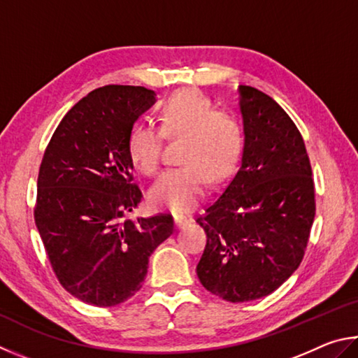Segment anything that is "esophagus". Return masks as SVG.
<instances>
[{"mask_svg": "<svg viewBox=\"0 0 358 358\" xmlns=\"http://www.w3.org/2000/svg\"><path fill=\"white\" fill-rule=\"evenodd\" d=\"M193 222V218L189 215H174V223H176V228L178 229H182L185 228L187 224H190Z\"/></svg>", "mask_w": 358, "mask_h": 358, "instance_id": "esophagus-1", "label": "esophagus"}]
</instances>
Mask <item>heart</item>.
<instances>
[{
  "label": "heart",
  "mask_w": 358,
  "mask_h": 358,
  "mask_svg": "<svg viewBox=\"0 0 358 358\" xmlns=\"http://www.w3.org/2000/svg\"><path fill=\"white\" fill-rule=\"evenodd\" d=\"M163 138L179 144L180 165L163 173L149 192V201L184 214L203 198L208 179L222 182L234 171L242 155V129L237 119L215 105L204 94L178 91L159 108V130L136 124L129 131L127 152L141 173L152 176L162 160Z\"/></svg>",
  "instance_id": "obj_1"
}]
</instances>
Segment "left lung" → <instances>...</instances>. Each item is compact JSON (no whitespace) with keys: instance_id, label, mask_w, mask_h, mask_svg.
<instances>
[{"instance_id":"1","label":"left lung","mask_w":358,"mask_h":358,"mask_svg":"<svg viewBox=\"0 0 358 358\" xmlns=\"http://www.w3.org/2000/svg\"><path fill=\"white\" fill-rule=\"evenodd\" d=\"M239 94L241 166L196 218L208 236L198 278L233 303L266 297L296 272L316 214L310 159L296 124L256 87L239 86Z\"/></svg>"}]
</instances>
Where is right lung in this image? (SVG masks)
Segmentation results:
<instances>
[{
  "mask_svg": "<svg viewBox=\"0 0 358 358\" xmlns=\"http://www.w3.org/2000/svg\"><path fill=\"white\" fill-rule=\"evenodd\" d=\"M154 102L143 86L97 87L67 111L43 152L36 227L56 278L85 303L135 296L149 256L173 234L168 214L124 220L143 198L131 182L129 131Z\"/></svg>",
  "mask_w": 358,
  "mask_h": 358,
  "instance_id": "right-lung-1",
  "label": "right lung"
}]
</instances>
